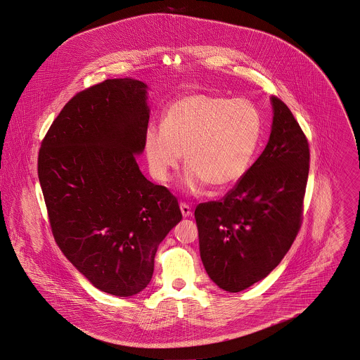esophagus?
I'll list each match as a JSON object with an SVG mask.
<instances>
[{
	"instance_id": "1",
	"label": "esophagus",
	"mask_w": 360,
	"mask_h": 360,
	"mask_svg": "<svg viewBox=\"0 0 360 360\" xmlns=\"http://www.w3.org/2000/svg\"><path fill=\"white\" fill-rule=\"evenodd\" d=\"M179 207H181V212H182V216L184 217H189L192 216V210H191V206L188 205V203H185V202H182L181 205H179Z\"/></svg>"
}]
</instances>
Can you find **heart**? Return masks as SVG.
Segmentation results:
<instances>
[{
	"instance_id": "b5f03b06",
	"label": "heart",
	"mask_w": 360,
	"mask_h": 360,
	"mask_svg": "<svg viewBox=\"0 0 360 360\" xmlns=\"http://www.w3.org/2000/svg\"><path fill=\"white\" fill-rule=\"evenodd\" d=\"M263 134V115L248 98L195 93L174 101L164 112L161 129L144 132V153L151 174L168 181L184 154V184L192 193L207 182L224 188L250 168Z\"/></svg>"
}]
</instances>
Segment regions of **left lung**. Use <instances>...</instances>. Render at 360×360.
Returning a JSON list of instances; mask_svg holds the SVG:
<instances>
[{
  "instance_id": "1",
  "label": "left lung",
  "mask_w": 360,
  "mask_h": 360,
  "mask_svg": "<svg viewBox=\"0 0 360 360\" xmlns=\"http://www.w3.org/2000/svg\"><path fill=\"white\" fill-rule=\"evenodd\" d=\"M269 143L236 185L195 210L200 257L209 277L228 292L266 278L284 259L303 219L309 142L287 104L271 97Z\"/></svg>"
}]
</instances>
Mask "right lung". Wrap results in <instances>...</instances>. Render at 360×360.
Masks as SVG:
<instances>
[{"mask_svg": "<svg viewBox=\"0 0 360 360\" xmlns=\"http://www.w3.org/2000/svg\"><path fill=\"white\" fill-rule=\"evenodd\" d=\"M146 87L124 77L76 93L37 158L58 248L94 287L122 297L147 287L160 242L182 219L178 199L136 162L148 124Z\"/></svg>", "mask_w": 360, "mask_h": 360, "instance_id": "obj_1", "label": "right lung"}]
</instances>
